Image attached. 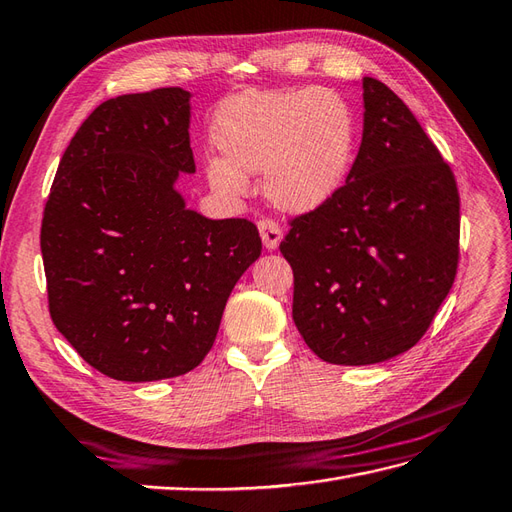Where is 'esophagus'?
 Here are the masks:
<instances>
[{
  "instance_id": "obj_1",
  "label": "esophagus",
  "mask_w": 512,
  "mask_h": 512,
  "mask_svg": "<svg viewBox=\"0 0 512 512\" xmlns=\"http://www.w3.org/2000/svg\"><path fill=\"white\" fill-rule=\"evenodd\" d=\"M259 235H261V242H264L268 251H277L279 242H281V229H279L277 222L261 220L259 222Z\"/></svg>"
}]
</instances>
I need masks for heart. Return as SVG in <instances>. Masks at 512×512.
<instances>
[{"mask_svg":"<svg viewBox=\"0 0 512 512\" xmlns=\"http://www.w3.org/2000/svg\"><path fill=\"white\" fill-rule=\"evenodd\" d=\"M213 139L224 157L207 165L213 187L244 194L246 174H266L272 205L305 216L347 181L358 128L331 89L246 91L224 104Z\"/></svg>","mask_w":512,"mask_h":512,"instance_id":"1","label":"heart"}]
</instances>
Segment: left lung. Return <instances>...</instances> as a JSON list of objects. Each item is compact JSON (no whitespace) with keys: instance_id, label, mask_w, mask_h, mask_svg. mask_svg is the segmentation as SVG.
<instances>
[{"instance_id":"obj_1","label":"left lung","mask_w":512,"mask_h":512,"mask_svg":"<svg viewBox=\"0 0 512 512\" xmlns=\"http://www.w3.org/2000/svg\"><path fill=\"white\" fill-rule=\"evenodd\" d=\"M364 130L347 183L294 218L281 253L294 272L292 318L329 364L364 366L412 349L458 268L454 172L403 100L362 78Z\"/></svg>"}]
</instances>
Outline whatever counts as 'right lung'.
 Wrapping results in <instances>:
<instances>
[{"label": "right lung", "instance_id": "right-lung-1", "mask_svg": "<svg viewBox=\"0 0 512 512\" xmlns=\"http://www.w3.org/2000/svg\"><path fill=\"white\" fill-rule=\"evenodd\" d=\"M189 98L165 87L102 102L69 141L43 213L54 325L120 382L205 360L231 290L261 255L253 222L209 220L176 189L196 172Z\"/></svg>", "mask_w": 512, "mask_h": 512}]
</instances>
